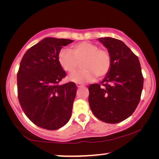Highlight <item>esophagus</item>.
Wrapping results in <instances>:
<instances>
[{
  "label": "esophagus",
  "mask_w": 159,
  "mask_h": 159,
  "mask_svg": "<svg viewBox=\"0 0 159 159\" xmlns=\"http://www.w3.org/2000/svg\"><path fill=\"white\" fill-rule=\"evenodd\" d=\"M77 88H81V87L84 86V85L81 83H77Z\"/></svg>",
  "instance_id": "1"
}]
</instances>
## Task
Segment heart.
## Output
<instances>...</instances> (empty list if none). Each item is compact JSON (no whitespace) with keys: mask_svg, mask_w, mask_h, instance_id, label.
Listing matches in <instances>:
<instances>
[{"mask_svg":"<svg viewBox=\"0 0 159 159\" xmlns=\"http://www.w3.org/2000/svg\"><path fill=\"white\" fill-rule=\"evenodd\" d=\"M58 61L63 70L72 74L82 61L83 69L69 77L71 81L84 83L93 81L97 77H104L111 67V56L106 49L99 48L95 43L82 42L74 45L70 51L61 50Z\"/></svg>","mask_w":159,"mask_h":159,"instance_id":"heart-1","label":"heart"}]
</instances>
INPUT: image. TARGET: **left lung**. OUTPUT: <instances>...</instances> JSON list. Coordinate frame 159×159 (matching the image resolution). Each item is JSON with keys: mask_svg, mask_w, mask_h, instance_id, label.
Masks as SVG:
<instances>
[{"mask_svg": "<svg viewBox=\"0 0 159 159\" xmlns=\"http://www.w3.org/2000/svg\"><path fill=\"white\" fill-rule=\"evenodd\" d=\"M98 40L110 53L112 64L101 84L89 86V104L100 120L119 123L136 109L144 79L138 57L122 41L112 38H101Z\"/></svg>", "mask_w": 159, "mask_h": 159, "instance_id": "obj_1", "label": "left lung"}]
</instances>
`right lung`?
Masks as SVG:
<instances>
[{
	"mask_svg": "<svg viewBox=\"0 0 159 159\" xmlns=\"http://www.w3.org/2000/svg\"><path fill=\"white\" fill-rule=\"evenodd\" d=\"M73 40L45 38L23 56L17 73L19 103L28 119L43 129L56 130L70 119L77 85L60 84L66 77L58 61L63 46Z\"/></svg>",
	"mask_w": 159,
	"mask_h": 159,
	"instance_id": "1",
	"label": "right lung"
}]
</instances>
